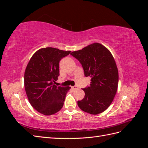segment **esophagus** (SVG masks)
<instances>
[{
  "instance_id": "1",
  "label": "esophagus",
  "mask_w": 148,
  "mask_h": 148,
  "mask_svg": "<svg viewBox=\"0 0 148 148\" xmlns=\"http://www.w3.org/2000/svg\"><path fill=\"white\" fill-rule=\"evenodd\" d=\"M71 89H73V90H75V89H78V87L77 86H71Z\"/></svg>"
}]
</instances>
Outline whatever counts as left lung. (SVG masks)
<instances>
[{
  "label": "left lung",
  "instance_id": "left-lung-1",
  "mask_svg": "<svg viewBox=\"0 0 148 148\" xmlns=\"http://www.w3.org/2000/svg\"><path fill=\"white\" fill-rule=\"evenodd\" d=\"M70 54L82 64L85 77L91 78L90 86L83 89L85 96L78 101V107L92 115L103 112L112 102L118 87V69L112 55L96 42Z\"/></svg>",
  "mask_w": 148,
  "mask_h": 148
}]
</instances>
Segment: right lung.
Here are the masks:
<instances>
[{
	"label": "right lung",
	"instance_id": "obj_1",
	"mask_svg": "<svg viewBox=\"0 0 148 148\" xmlns=\"http://www.w3.org/2000/svg\"><path fill=\"white\" fill-rule=\"evenodd\" d=\"M71 51L46 47L36 52L26 66L25 88L31 105L41 114L51 115L64 106L69 86L54 84L59 73L60 60Z\"/></svg>",
	"mask_w": 148,
	"mask_h": 148
}]
</instances>
